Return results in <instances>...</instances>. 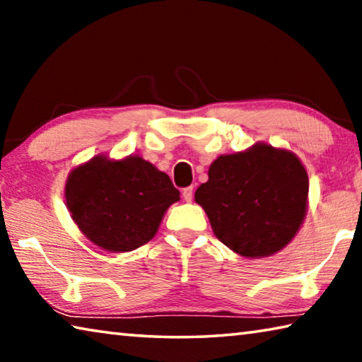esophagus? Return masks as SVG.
I'll use <instances>...</instances> for the list:
<instances>
[{"mask_svg": "<svg viewBox=\"0 0 362 362\" xmlns=\"http://www.w3.org/2000/svg\"><path fill=\"white\" fill-rule=\"evenodd\" d=\"M182 196H183V199L187 201V203H192V199H193V188L188 187V188L183 189Z\"/></svg>", "mask_w": 362, "mask_h": 362, "instance_id": "esophagus-1", "label": "esophagus"}]
</instances>
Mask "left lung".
Wrapping results in <instances>:
<instances>
[{
    "label": "left lung",
    "mask_w": 362,
    "mask_h": 362,
    "mask_svg": "<svg viewBox=\"0 0 362 362\" xmlns=\"http://www.w3.org/2000/svg\"><path fill=\"white\" fill-rule=\"evenodd\" d=\"M207 175L194 201L233 252L268 257L297 235L308 211V174L296 153L259 142L220 155Z\"/></svg>",
    "instance_id": "8db88e82"
}]
</instances>
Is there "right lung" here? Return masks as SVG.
<instances>
[{"label":"right lung","mask_w":362,"mask_h":362,"mask_svg":"<svg viewBox=\"0 0 362 362\" xmlns=\"http://www.w3.org/2000/svg\"><path fill=\"white\" fill-rule=\"evenodd\" d=\"M65 199L73 222L90 243L108 252H129L156 235L180 192L142 156L97 155L71 169Z\"/></svg>","instance_id":"right-lung-1"}]
</instances>
